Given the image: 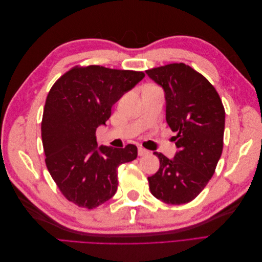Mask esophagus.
Returning <instances> with one entry per match:
<instances>
[{
  "label": "esophagus",
  "instance_id": "1",
  "mask_svg": "<svg viewBox=\"0 0 262 262\" xmlns=\"http://www.w3.org/2000/svg\"><path fill=\"white\" fill-rule=\"evenodd\" d=\"M138 154H139V156H146V155L149 154V152H148L147 149H145V148L140 146V147L138 148Z\"/></svg>",
  "mask_w": 262,
  "mask_h": 262
}]
</instances>
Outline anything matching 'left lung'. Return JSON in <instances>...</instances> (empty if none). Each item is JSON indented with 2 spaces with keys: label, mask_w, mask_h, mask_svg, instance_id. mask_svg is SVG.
I'll use <instances>...</instances> for the list:
<instances>
[{
  "label": "left lung",
  "mask_w": 262,
  "mask_h": 262,
  "mask_svg": "<svg viewBox=\"0 0 262 262\" xmlns=\"http://www.w3.org/2000/svg\"><path fill=\"white\" fill-rule=\"evenodd\" d=\"M165 93L166 121L177 133L173 158L154 152L160 169L149 190L167 204H184L199 194L215 171L223 150L225 110L214 86L185 63L145 71Z\"/></svg>",
  "instance_id": "8db88e82"
}]
</instances>
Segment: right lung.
I'll use <instances>...</instances> for the list:
<instances>
[{
    "label": "right lung",
    "instance_id": "1",
    "mask_svg": "<svg viewBox=\"0 0 262 262\" xmlns=\"http://www.w3.org/2000/svg\"><path fill=\"white\" fill-rule=\"evenodd\" d=\"M144 76L100 66L75 67L51 87L41 122L46 165L62 194L78 207L94 209L112 199L119 165L137 158L133 144L98 147L96 129Z\"/></svg>",
    "mask_w": 262,
    "mask_h": 262
}]
</instances>
